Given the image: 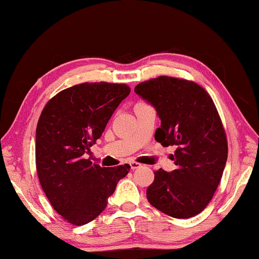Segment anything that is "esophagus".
<instances>
[{
    "instance_id": "34e87169",
    "label": "esophagus",
    "mask_w": 259,
    "mask_h": 259,
    "mask_svg": "<svg viewBox=\"0 0 259 259\" xmlns=\"http://www.w3.org/2000/svg\"><path fill=\"white\" fill-rule=\"evenodd\" d=\"M130 166H131V169L135 170V169L140 168V166H142V164L138 163V162H136V161H131L130 162Z\"/></svg>"
}]
</instances>
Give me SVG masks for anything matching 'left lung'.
I'll return each instance as SVG.
<instances>
[{
	"instance_id": "left-lung-1",
	"label": "left lung",
	"mask_w": 259,
	"mask_h": 259,
	"mask_svg": "<svg viewBox=\"0 0 259 259\" xmlns=\"http://www.w3.org/2000/svg\"><path fill=\"white\" fill-rule=\"evenodd\" d=\"M135 93L156 108L161 126L154 138L177 146L172 172L154 171L146 196L175 218L200 213L211 201L227 160V138L212 98L198 83L162 75L136 85Z\"/></svg>"
}]
</instances>
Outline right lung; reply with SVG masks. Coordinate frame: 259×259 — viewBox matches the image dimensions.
<instances>
[{
    "instance_id": "right-lung-1",
    "label": "right lung",
    "mask_w": 259,
    "mask_h": 259,
    "mask_svg": "<svg viewBox=\"0 0 259 259\" xmlns=\"http://www.w3.org/2000/svg\"><path fill=\"white\" fill-rule=\"evenodd\" d=\"M130 94L124 83L85 82L61 90L46 104L36 126L38 181L52 207L73 225L99 216L129 164L105 168L85 154Z\"/></svg>"
}]
</instances>
